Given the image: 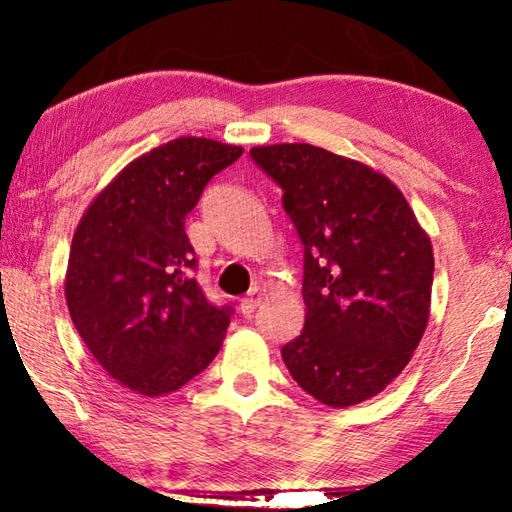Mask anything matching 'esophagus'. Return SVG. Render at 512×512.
I'll return each instance as SVG.
<instances>
[{
	"label": "esophagus",
	"instance_id": "34e87169",
	"mask_svg": "<svg viewBox=\"0 0 512 512\" xmlns=\"http://www.w3.org/2000/svg\"><path fill=\"white\" fill-rule=\"evenodd\" d=\"M264 300V291L259 289V287H253L248 291V296L239 302V309H241V314L244 316H253L255 314V309L259 307V302Z\"/></svg>",
	"mask_w": 512,
	"mask_h": 512
}]
</instances>
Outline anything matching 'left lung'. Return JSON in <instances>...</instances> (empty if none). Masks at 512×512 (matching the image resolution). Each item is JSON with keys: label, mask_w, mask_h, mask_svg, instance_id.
<instances>
[{"label": "left lung", "mask_w": 512, "mask_h": 512, "mask_svg": "<svg viewBox=\"0 0 512 512\" xmlns=\"http://www.w3.org/2000/svg\"><path fill=\"white\" fill-rule=\"evenodd\" d=\"M282 187L305 248V327L282 348L302 391L334 409L384 391L429 320L433 250L379 171L311 144L250 149Z\"/></svg>", "instance_id": "8db88e82"}]
</instances>
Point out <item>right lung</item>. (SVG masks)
Instances as JSON below:
<instances>
[{
  "instance_id": "right-lung-1",
  "label": "right lung",
  "mask_w": 512,
  "mask_h": 512,
  "mask_svg": "<svg viewBox=\"0 0 512 512\" xmlns=\"http://www.w3.org/2000/svg\"><path fill=\"white\" fill-rule=\"evenodd\" d=\"M241 153L207 137L160 144L117 173L74 232L69 316L124 388L146 397L178 391L221 348L232 307H214L198 287L185 219Z\"/></svg>"
}]
</instances>
